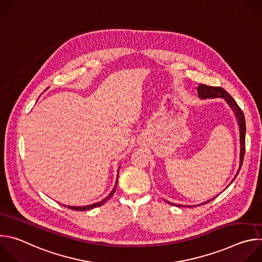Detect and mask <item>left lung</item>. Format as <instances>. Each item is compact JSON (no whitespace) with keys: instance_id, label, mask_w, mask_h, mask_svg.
<instances>
[{"instance_id":"left-lung-1","label":"left lung","mask_w":262,"mask_h":262,"mask_svg":"<svg viewBox=\"0 0 262 262\" xmlns=\"http://www.w3.org/2000/svg\"><path fill=\"white\" fill-rule=\"evenodd\" d=\"M197 90H198V96L202 99H205V98H215V97H221V98H224L226 100V102L229 104V106L233 110L234 114H235V117H236V120H237V123H238V126H239V144H241V154H239V167H238V170L235 174V176L233 177V179L231 180V182L236 178V176L238 175V172L241 170V167L243 165V161H244V156H245V137H246V121H245V116H244V113L243 111L241 110V107L238 106V104L236 103V101L233 99V97L227 92L224 90L223 88L221 87H211V86H207V85H203V84H200L198 87H197ZM230 182V183H231ZM214 199V198H212ZM212 199L204 202V203H208L209 201H211ZM168 202V201H167ZM169 204H172V205H177V204H173L171 202H168ZM203 203V204H204ZM177 206H181V205H177ZM185 206V205H183ZM185 207H191V206H185Z\"/></svg>"}]
</instances>
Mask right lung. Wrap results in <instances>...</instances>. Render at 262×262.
<instances>
[{"label": "right lung", "instance_id": "add662e5", "mask_svg": "<svg viewBox=\"0 0 262 262\" xmlns=\"http://www.w3.org/2000/svg\"><path fill=\"white\" fill-rule=\"evenodd\" d=\"M118 172H119V170H118ZM117 178H118V176H117ZM117 182H118V179L116 180V183H115V186H114V189L112 190V192L110 193V195L106 197V198H104L102 201H100V202H96V203H93V204H91V205H87V206H67L68 208H70V209H72V210H79V211H83V210H89V209H92V208H94V207H97V206H101L102 204H104L112 196L114 195V193H115V190H116V186H117ZM65 207H66V205H64Z\"/></svg>", "mask_w": 262, "mask_h": 262}]
</instances>
